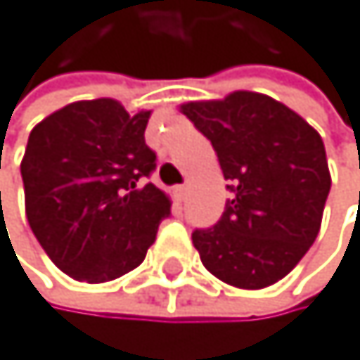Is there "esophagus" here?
<instances>
[{"label":"esophagus","mask_w":360,"mask_h":360,"mask_svg":"<svg viewBox=\"0 0 360 360\" xmlns=\"http://www.w3.org/2000/svg\"><path fill=\"white\" fill-rule=\"evenodd\" d=\"M173 193H176L178 200H184V198H187V187H184V184H178V187H173Z\"/></svg>","instance_id":"1"}]
</instances>
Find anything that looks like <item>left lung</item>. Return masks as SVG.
<instances>
[{
    "label": "left lung",
    "mask_w": 360,
    "mask_h": 360,
    "mask_svg": "<svg viewBox=\"0 0 360 360\" xmlns=\"http://www.w3.org/2000/svg\"><path fill=\"white\" fill-rule=\"evenodd\" d=\"M218 155L231 200L193 247L216 278L260 290L290 274L321 229L332 180L321 136L267 95L236 91L182 106Z\"/></svg>",
    "instance_id": "8db88e82"
}]
</instances>
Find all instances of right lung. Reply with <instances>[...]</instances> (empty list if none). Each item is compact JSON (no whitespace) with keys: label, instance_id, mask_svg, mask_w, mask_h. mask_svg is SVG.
Wrapping results in <instances>:
<instances>
[{"label":"right lung","instance_id":"1","mask_svg":"<svg viewBox=\"0 0 360 360\" xmlns=\"http://www.w3.org/2000/svg\"><path fill=\"white\" fill-rule=\"evenodd\" d=\"M149 111L115 100L73 102L30 131L22 160L26 218L70 278L106 283L136 269L171 202L153 182L144 142Z\"/></svg>","mask_w":360,"mask_h":360}]
</instances>
